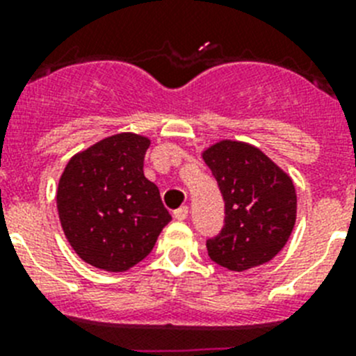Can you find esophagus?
I'll return each mask as SVG.
<instances>
[{
  "label": "esophagus",
  "mask_w": 356,
  "mask_h": 356,
  "mask_svg": "<svg viewBox=\"0 0 356 356\" xmlns=\"http://www.w3.org/2000/svg\"><path fill=\"white\" fill-rule=\"evenodd\" d=\"M172 216H175V219H178V221H185L188 217V207H180L178 210H175Z\"/></svg>",
  "instance_id": "esophagus-1"
}]
</instances>
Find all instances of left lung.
Segmentation results:
<instances>
[{"label": "left lung", "instance_id": "1", "mask_svg": "<svg viewBox=\"0 0 356 356\" xmlns=\"http://www.w3.org/2000/svg\"><path fill=\"white\" fill-rule=\"evenodd\" d=\"M225 201L221 232L207 238L212 262L246 271L280 253L296 222V191L282 169L250 144L222 140L203 153Z\"/></svg>", "mask_w": 356, "mask_h": 356}]
</instances>
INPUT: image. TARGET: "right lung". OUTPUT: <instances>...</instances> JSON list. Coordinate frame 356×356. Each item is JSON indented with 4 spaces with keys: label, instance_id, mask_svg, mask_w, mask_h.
<instances>
[{
    "label": "right lung",
    "instance_id": "1",
    "mask_svg": "<svg viewBox=\"0 0 356 356\" xmlns=\"http://www.w3.org/2000/svg\"><path fill=\"white\" fill-rule=\"evenodd\" d=\"M146 137L119 134L72 156L58 181L62 228L80 259L127 271L146 259L171 216L144 176Z\"/></svg>",
    "mask_w": 356,
    "mask_h": 356
}]
</instances>
